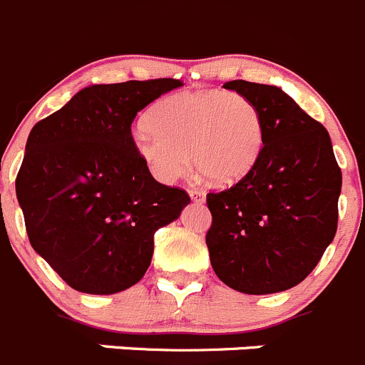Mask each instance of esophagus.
<instances>
[{
  "instance_id": "34e87169",
  "label": "esophagus",
  "mask_w": 365,
  "mask_h": 365,
  "mask_svg": "<svg viewBox=\"0 0 365 365\" xmlns=\"http://www.w3.org/2000/svg\"><path fill=\"white\" fill-rule=\"evenodd\" d=\"M190 198L196 200V202H203L205 200V190L200 189V187H189Z\"/></svg>"
}]
</instances>
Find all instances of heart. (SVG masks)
<instances>
[{
    "label": "heart",
    "mask_w": 365,
    "mask_h": 365,
    "mask_svg": "<svg viewBox=\"0 0 365 365\" xmlns=\"http://www.w3.org/2000/svg\"><path fill=\"white\" fill-rule=\"evenodd\" d=\"M148 124L133 135V148L163 183L189 171L190 155L212 183H234L250 171L263 148L259 110L234 91L169 95L149 111Z\"/></svg>",
    "instance_id": "heart-1"
}]
</instances>
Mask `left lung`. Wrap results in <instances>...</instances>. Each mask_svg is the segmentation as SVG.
Returning a JSON list of instances; mask_svg holds the SVG:
<instances>
[{
	"mask_svg": "<svg viewBox=\"0 0 365 365\" xmlns=\"http://www.w3.org/2000/svg\"><path fill=\"white\" fill-rule=\"evenodd\" d=\"M259 110L263 148L237 183L207 194L210 264L227 286L275 294L304 281L339 223L342 173L321 122L281 88L229 81Z\"/></svg>",
	"mask_w": 365,
	"mask_h": 365,
	"instance_id": "left-lung-1",
	"label": "left lung"
}]
</instances>
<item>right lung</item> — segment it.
Returning a JSON list of instances; mask_svg holds the SVG:
<instances>
[{
	"instance_id": "right-lung-1",
	"label": "right lung",
	"mask_w": 365,
	"mask_h": 365,
	"mask_svg": "<svg viewBox=\"0 0 365 365\" xmlns=\"http://www.w3.org/2000/svg\"><path fill=\"white\" fill-rule=\"evenodd\" d=\"M178 79L95 84L32 128L16 194L34 250L73 290L110 295L144 277L155 232L190 202L133 148L136 113Z\"/></svg>"
}]
</instances>
